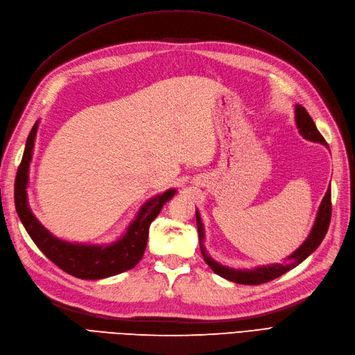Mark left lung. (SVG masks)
Segmentation results:
<instances>
[{
    "instance_id": "obj_1",
    "label": "left lung",
    "mask_w": 355,
    "mask_h": 355,
    "mask_svg": "<svg viewBox=\"0 0 355 355\" xmlns=\"http://www.w3.org/2000/svg\"><path fill=\"white\" fill-rule=\"evenodd\" d=\"M295 115H296V125L299 128L300 135H302L308 141L313 142H320L323 145H327L324 137L321 136V133L317 130L315 123L313 121V118L309 116L304 106L296 105L295 108ZM197 216V230H198V240H200V249L201 254L204 257V261L211 268L213 272H216L218 275L227 278L230 282L239 283V284H247V286H257L262 283H268L274 280V278L280 277L286 274L287 271L293 270L295 266L299 263H302L306 257L313 253L317 247L323 241L326 237L329 225H330V218H331V192L330 188L327 189L326 196L320 204V209L315 218V223L313 230H311L308 239L304 241V244L299 247L297 250H295L292 254H290L284 263H275V265H268V266H259L254 268V270H234V268L223 266L218 262H214L211 257L206 253V249H204V230H202V223L200 219L198 210L196 211Z\"/></svg>"
}]
</instances>
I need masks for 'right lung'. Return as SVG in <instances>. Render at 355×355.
<instances>
[{"instance_id": "add662e5", "label": "right lung", "mask_w": 355, "mask_h": 355, "mask_svg": "<svg viewBox=\"0 0 355 355\" xmlns=\"http://www.w3.org/2000/svg\"><path fill=\"white\" fill-rule=\"evenodd\" d=\"M38 123L34 124L28 136L25 153L17 168L15 182V204L16 211L22 220L29 237L49 259L65 271L81 280H99L132 270L142 259L148 243L149 225L158 216L164 204L173 198L175 189H168L146 201L139 210L136 219L128 225L124 237L111 245H85L68 243L53 237L38 219L32 214L28 206L26 187L28 171L34 149Z\"/></svg>"}]
</instances>
